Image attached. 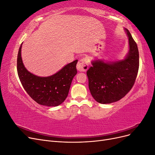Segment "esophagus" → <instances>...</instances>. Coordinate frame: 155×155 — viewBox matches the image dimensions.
Instances as JSON below:
<instances>
[{
    "label": "esophagus",
    "instance_id": "1",
    "mask_svg": "<svg viewBox=\"0 0 155 155\" xmlns=\"http://www.w3.org/2000/svg\"><path fill=\"white\" fill-rule=\"evenodd\" d=\"M89 60L87 57L79 59L77 64V69L79 72H86L88 68Z\"/></svg>",
    "mask_w": 155,
    "mask_h": 155
}]
</instances>
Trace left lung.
Returning <instances> with one entry per match:
<instances>
[{"label": "left lung", "mask_w": 155, "mask_h": 155, "mask_svg": "<svg viewBox=\"0 0 155 155\" xmlns=\"http://www.w3.org/2000/svg\"><path fill=\"white\" fill-rule=\"evenodd\" d=\"M129 51L126 58L116 62L96 60L87 70L88 87L92 97L102 104H111L123 98L133 88L139 68V52L128 30Z\"/></svg>", "instance_id": "obj_1"}]
</instances>
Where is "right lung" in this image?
Returning a JSON list of instances; mask_svg holds the SVG:
<instances>
[{
  "label": "right lung",
  "instance_id": "right-lung-1",
  "mask_svg": "<svg viewBox=\"0 0 155 155\" xmlns=\"http://www.w3.org/2000/svg\"><path fill=\"white\" fill-rule=\"evenodd\" d=\"M21 48L22 44L17 55V73L28 94L42 105L55 107L61 104L67 98L72 79L77 74L78 60L67 64L52 76L39 77L25 67L21 58Z\"/></svg>",
  "mask_w": 155,
  "mask_h": 155
}]
</instances>
